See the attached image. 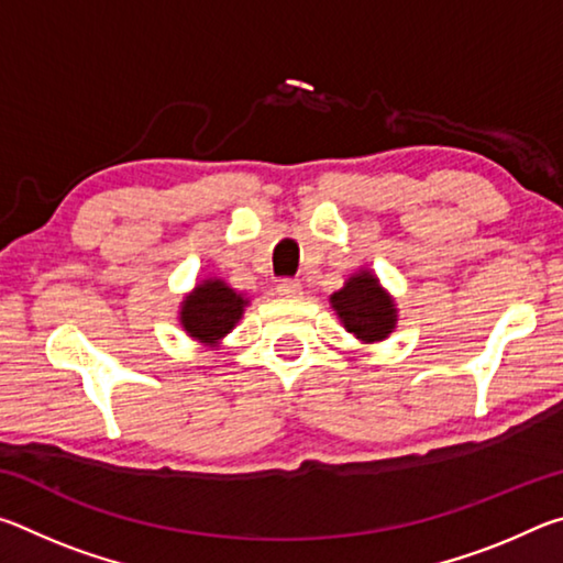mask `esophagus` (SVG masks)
<instances>
[{
  "mask_svg": "<svg viewBox=\"0 0 563 563\" xmlns=\"http://www.w3.org/2000/svg\"><path fill=\"white\" fill-rule=\"evenodd\" d=\"M278 295H280V298H300L302 285L298 280H280L278 283Z\"/></svg>",
  "mask_w": 563,
  "mask_h": 563,
  "instance_id": "34e87169",
  "label": "esophagus"
}]
</instances>
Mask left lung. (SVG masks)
Returning a JSON list of instances; mask_svg holds the SVG:
<instances>
[{"mask_svg":"<svg viewBox=\"0 0 563 563\" xmlns=\"http://www.w3.org/2000/svg\"><path fill=\"white\" fill-rule=\"evenodd\" d=\"M340 325L362 345H373L393 335L399 320L397 302L369 268L352 273L340 290L330 295Z\"/></svg>","mask_w":563,"mask_h":563,"instance_id":"obj_1","label":"left lung"}]
</instances>
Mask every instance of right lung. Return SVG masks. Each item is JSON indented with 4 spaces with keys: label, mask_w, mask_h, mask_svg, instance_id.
<instances>
[{
    "label": "right lung",
    "mask_w": 563,
    "mask_h": 563,
    "mask_svg": "<svg viewBox=\"0 0 563 563\" xmlns=\"http://www.w3.org/2000/svg\"><path fill=\"white\" fill-rule=\"evenodd\" d=\"M251 300L223 278H203L178 305V322L190 340L218 350L223 338L241 322Z\"/></svg>",
    "instance_id": "add662e5"
}]
</instances>
